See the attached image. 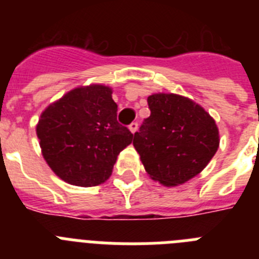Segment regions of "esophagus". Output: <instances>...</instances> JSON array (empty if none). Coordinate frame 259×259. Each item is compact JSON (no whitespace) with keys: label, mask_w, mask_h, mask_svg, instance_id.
<instances>
[{"label":"esophagus","mask_w":259,"mask_h":259,"mask_svg":"<svg viewBox=\"0 0 259 259\" xmlns=\"http://www.w3.org/2000/svg\"><path fill=\"white\" fill-rule=\"evenodd\" d=\"M137 127H139V124H137L136 122H134V123H131V124L128 125V128H130V131L132 132V134H135V132L137 131Z\"/></svg>","instance_id":"1"}]
</instances>
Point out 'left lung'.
Instances as JSON below:
<instances>
[{"mask_svg":"<svg viewBox=\"0 0 259 259\" xmlns=\"http://www.w3.org/2000/svg\"><path fill=\"white\" fill-rule=\"evenodd\" d=\"M148 105L150 116L134 137L145 171L166 187L188 182L218 150L215 120L202 106L174 93L149 96Z\"/></svg>","mask_w":259,"mask_h":259,"instance_id":"8db88e82","label":"left lung"}]
</instances>
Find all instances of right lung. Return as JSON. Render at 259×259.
Instances as JSON below:
<instances>
[{"mask_svg": "<svg viewBox=\"0 0 259 259\" xmlns=\"http://www.w3.org/2000/svg\"><path fill=\"white\" fill-rule=\"evenodd\" d=\"M111 88L79 87L42 111L36 125L41 152L58 178L95 187L110 178L116 157L134 135L116 120Z\"/></svg>", "mask_w": 259, "mask_h": 259, "instance_id": "right-lung-1", "label": "right lung"}]
</instances>
